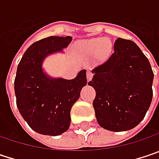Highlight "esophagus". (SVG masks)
I'll return each instance as SVG.
<instances>
[{"label": "esophagus", "mask_w": 159, "mask_h": 159, "mask_svg": "<svg viewBox=\"0 0 159 159\" xmlns=\"http://www.w3.org/2000/svg\"><path fill=\"white\" fill-rule=\"evenodd\" d=\"M92 77H93V73H92V71L88 70V71H87V80H88V81L91 80Z\"/></svg>", "instance_id": "obj_1"}]
</instances>
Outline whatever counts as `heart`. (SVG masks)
Masks as SVG:
<instances>
[{"label": "heart", "mask_w": 159, "mask_h": 159, "mask_svg": "<svg viewBox=\"0 0 159 159\" xmlns=\"http://www.w3.org/2000/svg\"><path fill=\"white\" fill-rule=\"evenodd\" d=\"M82 47L89 55L98 53L100 56H107L110 51V43L103 38H94L82 42Z\"/></svg>", "instance_id": "1"}]
</instances>
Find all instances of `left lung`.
I'll list each match as a JSON object with an SVG mask.
<instances>
[{
	"instance_id": "left-lung-1",
	"label": "left lung",
	"mask_w": 159,
	"mask_h": 159,
	"mask_svg": "<svg viewBox=\"0 0 159 159\" xmlns=\"http://www.w3.org/2000/svg\"><path fill=\"white\" fill-rule=\"evenodd\" d=\"M92 72L88 84L96 90L93 108L99 126L116 132L138 126L151 104L154 79L151 65L139 46L117 39L114 52Z\"/></svg>"
}]
</instances>
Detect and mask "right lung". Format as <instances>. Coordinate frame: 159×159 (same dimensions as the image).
I'll return each mask as SVG.
<instances>
[{"instance_id": "obj_1", "label": "right lung", "mask_w": 159, "mask_h": 159, "mask_svg": "<svg viewBox=\"0 0 159 159\" xmlns=\"http://www.w3.org/2000/svg\"><path fill=\"white\" fill-rule=\"evenodd\" d=\"M72 38L51 36L31 44L17 68L14 90L18 109L37 133L58 136L70 125V110L87 84L86 70L73 80L51 79L43 72L46 56L61 51Z\"/></svg>"}]
</instances>
